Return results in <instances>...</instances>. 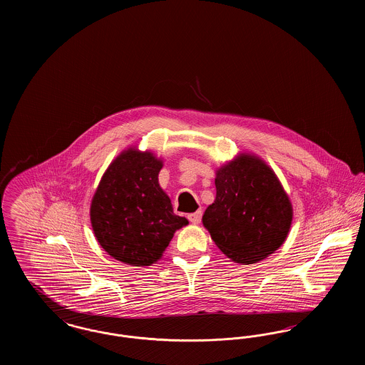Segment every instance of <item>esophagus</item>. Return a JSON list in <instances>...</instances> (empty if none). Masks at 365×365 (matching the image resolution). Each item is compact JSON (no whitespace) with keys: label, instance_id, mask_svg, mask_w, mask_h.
Segmentation results:
<instances>
[{"label":"esophagus","instance_id":"esophagus-1","mask_svg":"<svg viewBox=\"0 0 365 365\" xmlns=\"http://www.w3.org/2000/svg\"><path fill=\"white\" fill-rule=\"evenodd\" d=\"M201 217H202V210H197V212H194V213L187 215V219L190 220L191 223H194V225H198V223L201 222Z\"/></svg>","mask_w":365,"mask_h":365}]
</instances>
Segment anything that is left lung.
<instances>
[{"mask_svg":"<svg viewBox=\"0 0 365 365\" xmlns=\"http://www.w3.org/2000/svg\"><path fill=\"white\" fill-rule=\"evenodd\" d=\"M215 186L202 223L227 257L255 264L278 250L293 208L275 173L259 157L242 153L216 171Z\"/></svg>","mask_w":365,"mask_h":365,"instance_id":"8db88e82","label":"left lung"}]
</instances>
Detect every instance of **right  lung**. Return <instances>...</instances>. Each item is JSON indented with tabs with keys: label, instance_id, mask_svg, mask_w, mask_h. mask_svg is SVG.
<instances>
[{
	"label": "right lung",
	"instance_id": "1",
	"mask_svg": "<svg viewBox=\"0 0 365 365\" xmlns=\"http://www.w3.org/2000/svg\"><path fill=\"white\" fill-rule=\"evenodd\" d=\"M163 161L130 148L116 157L94 192L90 220L105 252L124 264L145 267L161 259L175 231L189 225L175 215L158 185Z\"/></svg>",
	"mask_w": 365,
	"mask_h": 365
}]
</instances>
